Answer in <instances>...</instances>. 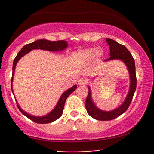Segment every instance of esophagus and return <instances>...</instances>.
I'll use <instances>...</instances> for the list:
<instances>
[{"mask_svg":"<svg viewBox=\"0 0 154 154\" xmlns=\"http://www.w3.org/2000/svg\"><path fill=\"white\" fill-rule=\"evenodd\" d=\"M87 82H88V80H87L86 78H85V77H81V78L79 80L78 83L80 85H86Z\"/></svg>","mask_w":154,"mask_h":154,"instance_id":"1","label":"esophagus"}]
</instances>
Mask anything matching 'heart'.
<instances>
[{
    "label": "heart",
    "instance_id": "obj_1",
    "mask_svg": "<svg viewBox=\"0 0 154 154\" xmlns=\"http://www.w3.org/2000/svg\"><path fill=\"white\" fill-rule=\"evenodd\" d=\"M103 54V51L101 50H98L96 51L94 48H88V49L83 50V51H80L78 53V57L80 58L83 59L85 60H89L95 56L96 57H100Z\"/></svg>",
    "mask_w": 154,
    "mask_h": 154
}]
</instances>
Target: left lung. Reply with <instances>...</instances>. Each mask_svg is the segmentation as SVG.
<instances>
[{
	"label": "left lung",
	"mask_w": 154,
	"mask_h": 154,
	"mask_svg": "<svg viewBox=\"0 0 154 154\" xmlns=\"http://www.w3.org/2000/svg\"><path fill=\"white\" fill-rule=\"evenodd\" d=\"M106 40L109 45L110 50V57L106 60H116V59H119V60H122L127 65L128 71L130 72L131 82H130V91H129L127 98H126L123 104L118 109H116L110 112L101 111V110L98 109L97 107L94 106L91 98L90 88H88L89 91H88V94L87 95L86 100V109L87 112L93 119L99 121L112 120V119H116L119 116L125 112L127 109L129 108V106H130V103H131L136 88V66H135V61L133 56L131 55L130 51L123 45L119 44L117 42L114 41L113 39H110V38H106Z\"/></svg>",
	"instance_id": "1"
}]
</instances>
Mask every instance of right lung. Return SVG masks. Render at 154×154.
I'll list each match as a JSON object with an SVG mask.
<instances>
[{"instance_id": "obj_1", "label": "right lung", "mask_w": 154, "mask_h": 154, "mask_svg": "<svg viewBox=\"0 0 154 154\" xmlns=\"http://www.w3.org/2000/svg\"><path fill=\"white\" fill-rule=\"evenodd\" d=\"M68 46V42L64 40H60V41H48V40L45 39H40L37 40V41L33 42L32 43H29V44L26 45L24 47L22 48V49L18 52V54H17V56L15 57V60L13 61V66H12V80H11V88H12V78H13V74L14 71H15V68L16 66L17 63H18V60L21 58L24 55H25L26 54L29 52L30 51L33 49H42V50H46V51H61V50H64L67 48ZM77 88V86H74L71 87V88L67 90L66 91H65L63 94H62L61 97L59 100L58 103L54 109L51 112V113L45 116H43V117H35V116H30V115L27 114L25 112L23 111L19 106L17 104L18 109L20 110L21 113L23 115L26 116V117L28 118L29 119H30L32 122H35V123L38 124H48L51 123V122H54V121L57 120L59 118L61 117V116L63 115V109H64L65 103H66V99L68 98V96L74 91V90Z\"/></svg>"}]
</instances>
